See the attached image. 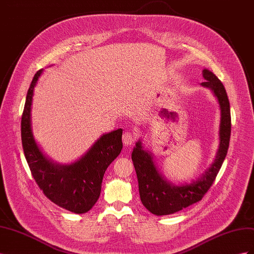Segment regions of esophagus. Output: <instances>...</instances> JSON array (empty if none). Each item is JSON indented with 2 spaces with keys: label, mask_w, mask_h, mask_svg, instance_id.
Returning <instances> with one entry per match:
<instances>
[{
  "label": "esophagus",
  "mask_w": 254,
  "mask_h": 254,
  "mask_svg": "<svg viewBox=\"0 0 254 254\" xmlns=\"http://www.w3.org/2000/svg\"><path fill=\"white\" fill-rule=\"evenodd\" d=\"M135 140H136V135L134 134V132L125 131L124 134H123V143H124V145L127 146V147L133 145Z\"/></svg>",
  "instance_id": "34e87169"
}]
</instances>
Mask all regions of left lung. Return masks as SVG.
Listing matches in <instances>:
<instances>
[{
	"mask_svg": "<svg viewBox=\"0 0 254 254\" xmlns=\"http://www.w3.org/2000/svg\"><path fill=\"white\" fill-rule=\"evenodd\" d=\"M202 76L205 80L201 83L202 86L211 89L218 99L221 118L219 149L214 163L201 178L186 186H173L159 174L151 155L144 150L140 141L135 144L132 151L131 159L139 182L141 201L146 209L157 216L174 214L200 201L216 178L227 156L230 135H231V113H230L229 98L224 84L216 77V75L209 70H203Z\"/></svg>",
	"mask_w": 254,
	"mask_h": 254,
	"instance_id": "8db88e82",
	"label": "left lung"
}]
</instances>
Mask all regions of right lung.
I'll return each mask as SVG.
<instances>
[{
    "label": "right lung",
    "instance_id": "1",
    "mask_svg": "<svg viewBox=\"0 0 254 254\" xmlns=\"http://www.w3.org/2000/svg\"><path fill=\"white\" fill-rule=\"evenodd\" d=\"M42 70L38 71L27 91L21 120V137L30 173L43 194L64 209L83 214L92 209L101 195L104 174L123 148V129L106 133L81 159L70 165L54 164L43 156L36 144L30 109L34 89Z\"/></svg>",
    "mask_w": 254,
    "mask_h": 254
}]
</instances>
